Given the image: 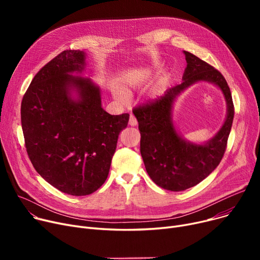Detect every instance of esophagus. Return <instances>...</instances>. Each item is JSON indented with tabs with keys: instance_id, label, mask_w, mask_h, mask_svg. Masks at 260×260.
Instances as JSON below:
<instances>
[{
	"instance_id": "esophagus-1",
	"label": "esophagus",
	"mask_w": 260,
	"mask_h": 260,
	"mask_svg": "<svg viewBox=\"0 0 260 260\" xmlns=\"http://www.w3.org/2000/svg\"><path fill=\"white\" fill-rule=\"evenodd\" d=\"M129 125H132V126H136L138 124V121H137V119H136V117L135 116H133V115H131V117H129Z\"/></svg>"
}]
</instances>
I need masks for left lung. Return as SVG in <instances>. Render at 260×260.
<instances>
[{
  "label": "left lung",
  "mask_w": 260,
  "mask_h": 260,
  "mask_svg": "<svg viewBox=\"0 0 260 260\" xmlns=\"http://www.w3.org/2000/svg\"><path fill=\"white\" fill-rule=\"evenodd\" d=\"M186 68L183 82L161 97L134 107L139 123L140 152L147 174L160 187L180 192L195 186L219 165L228 144L234 119V104L224 77L209 63L184 51ZM198 80L216 84L224 92L228 104L225 124L209 143L199 146L183 141L171 122V106L175 97Z\"/></svg>",
  "instance_id": "left-lung-1"
}]
</instances>
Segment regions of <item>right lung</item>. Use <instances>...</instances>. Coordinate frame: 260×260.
<instances>
[{
	"instance_id": "add662e5",
	"label": "right lung",
	"mask_w": 260,
	"mask_h": 260,
	"mask_svg": "<svg viewBox=\"0 0 260 260\" xmlns=\"http://www.w3.org/2000/svg\"><path fill=\"white\" fill-rule=\"evenodd\" d=\"M85 67V53L64 50L32 79L21 105L27 154L49 184L73 196L95 192L106 180L119 134L129 115H109L89 79L70 74ZM75 87L78 101L70 97Z\"/></svg>"
}]
</instances>
